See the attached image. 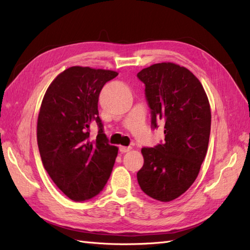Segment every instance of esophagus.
<instances>
[{"label":"esophagus","mask_w":250,"mask_h":250,"mask_svg":"<svg viewBox=\"0 0 250 250\" xmlns=\"http://www.w3.org/2000/svg\"><path fill=\"white\" fill-rule=\"evenodd\" d=\"M131 150V147H125V146H120L119 147V151L120 152H128V151H130Z\"/></svg>","instance_id":"esophagus-1"}]
</instances>
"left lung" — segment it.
<instances>
[{"label":"left lung","instance_id":"1","mask_svg":"<svg viewBox=\"0 0 250 250\" xmlns=\"http://www.w3.org/2000/svg\"><path fill=\"white\" fill-rule=\"evenodd\" d=\"M145 83L151 125H164V143L143 148L144 166L137 172L141 189L150 198L169 202L194 183L208 147L210 106L200 81L173 62L156 63L137 74Z\"/></svg>","mask_w":250,"mask_h":250}]
</instances>
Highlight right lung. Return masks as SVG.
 <instances>
[{
    "label": "right lung",
    "mask_w": 250,
    "mask_h": 250,
    "mask_svg": "<svg viewBox=\"0 0 250 250\" xmlns=\"http://www.w3.org/2000/svg\"><path fill=\"white\" fill-rule=\"evenodd\" d=\"M118 73L71 66L60 73L42 101L37 118V145L52 182L73 201L93 198L110 176L118 147L109 145L99 117V94ZM97 122V139L89 140Z\"/></svg>",
    "instance_id": "obj_1"
}]
</instances>
